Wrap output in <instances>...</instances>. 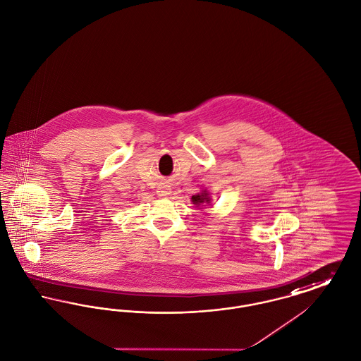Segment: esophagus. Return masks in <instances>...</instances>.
<instances>
[{
  "instance_id": "1",
  "label": "esophagus",
  "mask_w": 361,
  "mask_h": 361,
  "mask_svg": "<svg viewBox=\"0 0 361 361\" xmlns=\"http://www.w3.org/2000/svg\"><path fill=\"white\" fill-rule=\"evenodd\" d=\"M171 194V189L169 186H160L157 189V195L159 197H169Z\"/></svg>"
}]
</instances>
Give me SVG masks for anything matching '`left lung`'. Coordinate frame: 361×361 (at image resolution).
Returning a JSON list of instances; mask_svg holds the SVG:
<instances>
[{
  "label": "left lung",
  "instance_id": "obj_1",
  "mask_svg": "<svg viewBox=\"0 0 361 361\" xmlns=\"http://www.w3.org/2000/svg\"><path fill=\"white\" fill-rule=\"evenodd\" d=\"M210 195H209L208 191L207 190H202L201 192H198V194H195V195H192L191 197V201H192V204L194 205H204V204H210Z\"/></svg>",
  "mask_w": 361,
  "mask_h": 361
}]
</instances>
